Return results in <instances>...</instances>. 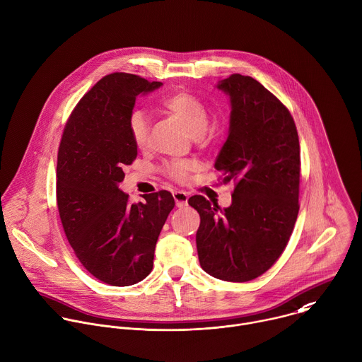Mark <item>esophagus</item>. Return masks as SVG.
<instances>
[{
  "label": "esophagus",
  "mask_w": 362,
  "mask_h": 362,
  "mask_svg": "<svg viewBox=\"0 0 362 362\" xmlns=\"http://www.w3.org/2000/svg\"><path fill=\"white\" fill-rule=\"evenodd\" d=\"M173 195H174V199H175V205H177L178 208L187 206V204H188V194H187V192H184V191H175Z\"/></svg>",
  "instance_id": "1"
}]
</instances>
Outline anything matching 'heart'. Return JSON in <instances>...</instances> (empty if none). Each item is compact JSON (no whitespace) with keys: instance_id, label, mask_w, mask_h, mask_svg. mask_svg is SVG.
<instances>
[{"instance_id":"1","label":"heart","mask_w":362,"mask_h":362,"mask_svg":"<svg viewBox=\"0 0 362 362\" xmlns=\"http://www.w3.org/2000/svg\"><path fill=\"white\" fill-rule=\"evenodd\" d=\"M161 107L165 112L177 116L184 123L191 136L198 137L205 133L209 115L208 109L198 98L187 92H173L163 98ZM127 130L132 141L137 148H146L148 146L150 122L141 110H134L130 113L127 120ZM192 167L194 164L189 161H171L165 165V171L174 180L185 181Z\"/></svg>"}]
</instances>
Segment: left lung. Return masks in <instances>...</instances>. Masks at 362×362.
<instances>
[{
  "label": "left lung",
  "mask_w": 362,
  "mask_h": 362,
  "mask_svg": "<svg viewBox=\"0 0 362 362\" xmlns=\"http://www.w3.org/2000/svg\"><path fill=\"white\" fill-rule=\"evenodd\" d=\"M216 88L230 100L228 139L215 168L233 181L232 204L221 209L202 195L188 204L201 216V267L225 281H249L283 253L298 214L300 144L287 107L263 85L239 74Z\"/></svg>",
  "instance_id": "obj_1"
}]
</instances>
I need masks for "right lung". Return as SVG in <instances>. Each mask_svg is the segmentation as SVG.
Wrapping results in <instances>:
<instances>
[{
  "label": "right lung",
  "instance_id": "1",
  "mask_svg": "<svg viewBox=\"0 0 362 362\" xmlns=\"http://www.w3.org/2000/svg\"><path fill=\"white\" fill-rule=\"evenodd\" d=\"M132 74L100 79L74 109L59 144L57 202L65 235L83 267L110 286L146 279L175 202L168 191L130 204L119 184L137 157L127 120L139 95L158 89Z\"/></svg>",
  "mask_w": 362,
  "mask_h": 362
}]
</instances>
